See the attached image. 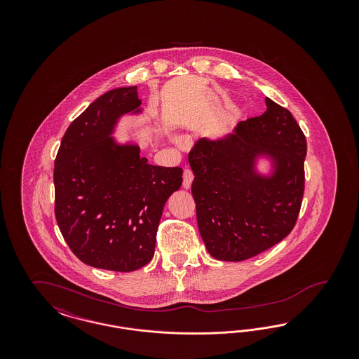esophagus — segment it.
Here are the masks:
<instances>
[{
	"instance_id": "obj_1",
	"label": "esophagus",
	"mask_w": 359,
	"mask_h": 359,
	"mask_svg": "<svg viewBox=\"0 0 359 359\" xmlns=\"http://www.w3.org/2000/svg\"><path fill=\"white\" fill-rule=\"evenodd\" d=\"M192 180H194V173H192L189 168H186L184 173H183V187L186 188V189L191 187Z\"/></svg>"
}]
</instances>
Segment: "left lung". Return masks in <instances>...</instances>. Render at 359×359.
Masks as SVG:
<instances>
[{"mask_svg":"<svg viewBox=\"0 0 359 359\" xmlns=\"http://www.w3.org/2000/svg\"><path fill=\"white\" fill-rule=\"evenodd\" d=\"M266 111L241 121L219 140L201 138L188 154L192 196L207 252L221 261H243L285 238L304 194L307 142L290 110L265 100ZM271 161L269 175L256 170Z\"/></svg>","mask_w":359,"mask_h":359,"instance_id":"obj_1","label":"left lung"}]
</instances>
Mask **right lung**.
I'll return each instance as SVG.
<instances>
[{"instance_id":"obj_1","label":"right lung","mask_w":359,"mask_h":359,"mask_svg":"<svg viewBox=\"0 0 359 359\" xmlns=\"http://www.w3.org/2000/svg\"><path fill=\"white\" fill-rule=\"evenodd\" d=\"M140 104L137 86L104 93L71 122L56 154V222L72 253L98 269L133 272L152 259L163 208L183 182L180 167L148 164L137 144L113 137Z\"/></svg>"}]
</instances>
